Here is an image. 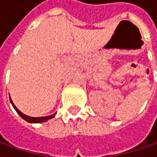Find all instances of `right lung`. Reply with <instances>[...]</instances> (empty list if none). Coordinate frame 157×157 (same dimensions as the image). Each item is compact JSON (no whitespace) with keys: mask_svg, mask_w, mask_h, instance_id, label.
Instances as JSON below:
<instances>
[{"mask_svg":"<svg viewBox=\"0 0 157 157\" xmlns=\"http://www.w3.org/2000/svg\"><path fill=\"white\" fill-rule=\"evenodd\" d=\"M9 100H10V102H11V104L13 105V107L15 108V111L17 112V113H18L24 121H26L29 122V123H41V122H44V121H47L48 120L52 119V118L55 116V114H56V113H54V114H52V115H50V116H44V117H31V116H28L26 114L22 113L15 106V104L13 103V101H12L10 97H9Z\"/></svg>","mask_w":157,"mask_h":157,"instance_id":"obj_1","label":"right lung"}]
</instances>
